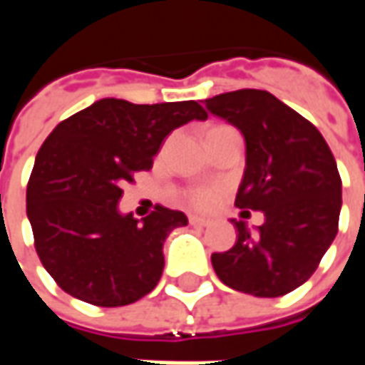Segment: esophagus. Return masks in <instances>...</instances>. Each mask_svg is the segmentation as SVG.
Listing matches in <instances>:
<instances>
[{
  "mask_svg": "<svg viewBox=\"0 0 365 365\" xmlns=\"http://www.w3.org/2000/svg\"><path fill=\"white\" fill-rule=\"evenodd\" d=\"M190 225L191 227H209L211 221H209V219H203V217H197V215H191Z\"/></svg>",
  "mask_w": 365,
  "mask_h": 365,
  "instance_id": "esophagus-1",
  "label": "esophagus"
}]
</instances>
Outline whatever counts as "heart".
Listing matches in <instances>:
<instances>
[{"mask_svg": "<svg viewBox=\"0 0 365 365\" xmlns=\"http://www.w3.org/2000/svg\"><path fill=\"white\" fill-rule=\"evenodd\" d=\"M221 195L219 187H193L185 193V201L195 209H211L217 203V199Z\"/></svg>", "mask_w": 365, "mask_h": 365, "instance_id": "obj_1", "label": "heart"}]
</instances>
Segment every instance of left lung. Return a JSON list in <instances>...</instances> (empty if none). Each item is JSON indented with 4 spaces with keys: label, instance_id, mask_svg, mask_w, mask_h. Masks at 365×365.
<instances>
[{
    "label": "left lung",
    "instance_id": "left-lung-1",
    "mask_svg": "<svg viewBox=\"0 0 365 365\" xmlns=\"http://www.w3.org/2000/svg\"><path fill=\"white\" fill-rule=\"evenodd\" d=\"M203 103L245 136L246 168L235 205L266 219L256 232L245 221H230L237 245L211 256L215 274L254 297L285 295L313 275L336 237V160L313 123L269 91H229Z\"/></svg>",
    "mask_w": 365,
    "mask_h": 365
}]
</instances>
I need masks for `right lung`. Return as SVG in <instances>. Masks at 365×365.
I'll use <instances>...</instances> for the list:
<instances>
[{
	"label": "right lung",
	"instance_id": "1",
	"mask_svg": "<svg viewBox=\"0 0 365 365\" xmlns=\"http://www.w3.org/2000/svg\"><path fill=\"white\" fill-rule=\"evenodd\" d=\"M193 119H207L197 101L105 97L44 140L27 185V217L44 269L72 297L123 307L156 287L164 240L187 217L158 205L138 221L120 213L119 199L135 172L150 170L164 138Z\"/></svg>",
	"mask_w": 365,
	"mask_h": 365
}]
</instances>
